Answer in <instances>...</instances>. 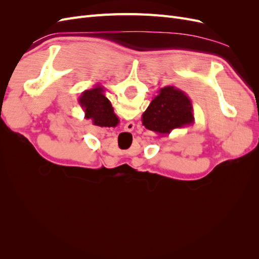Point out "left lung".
<instances>
[{"label": "left lung", "mask_w": 259, "mask_h": 259, "mask_svg": "<svg viewBox=\"0 0 259 259\" xmlns=\"http://www.w3.org/2000/svg\"><path fill=\"white\" fill-rule=\"evenodd\" d=\"M142 121L147 130L161 136L167 135L175 128L193 123L191 99L175 86L162 88L143 113Z\"/></svg>", "instance_id": "1"}]
</instances>
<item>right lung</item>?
<instances>
[{"label": "right lung", "instance_id": "obj_1", "mask_svg": "<svg viewBox=\"0 0 259 259\" xmlns=\"http://www.w3.org/2000/svg\"><path fill=\"white\" fill-rule=\"evenodd\" d=\"M104 92V88L100 85L86 90L81 94L79 104L85 112V119H91L94 125L100 127H115L120 120Z\"/></svg>", "mask_w": 259, "mask_h": 259}]
</instances>
